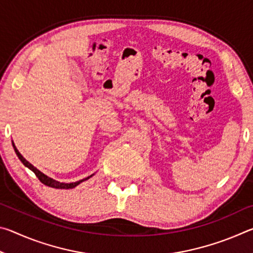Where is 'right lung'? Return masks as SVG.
I'll use <instances>...</instances> for the list:
<instances>
[{
  "mask_svg": "<svg viewBox=\"0 0 253 253\" xmlns=\"http://www.w3.org/2000/svg\"><path fill=\"white\" fill-rule=\"evenodd\" d=\"M13 147H14V151H15V153H16V155H18V157L20 158V161L23 163V165L27 166L28 169H31L32 172L37 175V177L40 179V182L43 183L44 185H46V186L54 187V188H66V190H68V188H74V187H76L77 185H78V184H80L81 182H84V181H85V179H88L89 177H90V176H89V177H87V178H84V179H81V181L75 182V183H60V182H58V181H54V179L48 177V176H46V175H44L43 173H41L40 170L34 168V166H33L32 164H30V163H29L27 160H25V158H24L22 155H21L20 152H19L18 149H16V147L14 146V144H13Z\"/></svg>",
  "mask_w": 253,
  "mask_h": 253,
  "instance_id": "right-lung-1",
  "label": "right lung"
}]
</instances>
